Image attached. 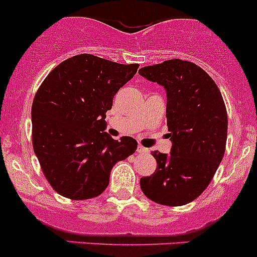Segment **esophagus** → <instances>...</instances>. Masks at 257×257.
<instances>
[{"label": "esophagus", "mask_w": 257, "mask_h": 257, "mask_svg": "<svg viewBox=\"0 0 257 257\" xmlns=\"http://www.w3.org/2000/svg\"><path fill=\"white\" fill-rule=\"evenodd\" d=\"M137 152L141 153V154H145V153H148V152H149V150H148L147 148L142 147V145H138V148H137Z\"/></svg>", "instance_id": "34e87169"}]
</instances>
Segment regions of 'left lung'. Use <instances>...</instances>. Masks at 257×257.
I'll list each match as a JSON object with an SVG mask.
<instances>
[{"label": "left lung", "instance_id": "8db88e82", "mask_svg": "<svg viewBox=\"0 0 257 257\" xmlns=\"http://www.w3.org/2000/svg\"><path fill=\"white\" fill-rule=\"evenodd\" d=\"M167 90L170 154L153 152L157 169L141 178L144 195L154 203L180 206L195 200L214 178L227 138L224 99L211 77L195 63L169 59L139 69Z\"/></svg>", "mask_w": 257, "mask_h": 257}]
</instances>
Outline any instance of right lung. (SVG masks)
Returning a JSON list of instances; mask_svg holds the SVG:
<instances>
[{
    "label": "right lung",
    "mask_w": 257,
    "mask_h": 257,
    "mask_svg": "<svg viewBox=\"0 0 257 257\" xmlns=\"http://www.w3.org/2000/svg\"><path fill=\"white\" fill-rule=\"evenodd\" d=\"M139 64L93 54L71 57L52 69L32 103V144L52 188L64 198L100 195L116 162L137 150L136 139L115 141L104 132L113 98Z\"/></svg>",
    "instance_id": "add662e5"
}]
</instances>
